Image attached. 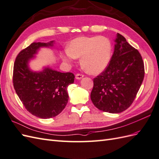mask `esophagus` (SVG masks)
<instances>
[{
	"instance_id": "34e87169",
	"label": "esophagus",
	"mask_w": 159,
	"mask_h": 159,
	"mask_svg": "<svg viewBox=\"0 0 159 159\" xmlns=\"http://www.w3.org/2000/svg\"><path fill=\"white\" fill-rule=\"evenodd\" d=\"M82 77H84V75L80 74V73H77V74H76V75H75V78L77 80H81Z\"/></svg>"
}]
</instances>
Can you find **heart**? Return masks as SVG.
Wrapping results in <instances>:
<instances>
[{"label": "heart", "instance_id": "1", "mask_svg": "<svg viewBox=\"0 0 159 159\" xmlns=\"http://www.w3.org/2000/svg\"><path fill=\"white\" fill-rule=\"evenodd\" d=\"M111 56V44L104 36H82L73 40L62 55L64 61L70 62L81 58V66L92 74L102 71L109 64Z\"/></svg>", "mask_w": 159, "mask_h": 159}]
</instances>
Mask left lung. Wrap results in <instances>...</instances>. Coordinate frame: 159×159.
<instances>
[{
	"mask_svg": "<svg viewBox=\"0 0 159 159\" xmlns=\"http://www.w3.org/2000/svg\"><path fill=\"white\" fill-rule=\"evenodd\" d=\"M113 55L105 70L94 78L90 98L100 111L119 113L131 106L144 77V65L137 49L117 33Z\"/></svg>",
	"mask_w": 159,
	"mask_h": 159,
	"instance_id": "1",
	"label": "left lung"
}]
</instances>
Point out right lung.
Here are the masks:
<instances>
[{"label": "right lung", "instance_id": "add662e5", "mask_svg": "<svg viewBox=\"0 0 159 159\" xmlns=\"http://www.w3.org/2000/svg\"><path fill=\"white\" fill-rule=\"evenodd\" d=\"M33 42L18 54L13 67V86L27 111L37 117L49 119L61 113L68 102L67 87L74 82L73 73H61L50 67L43 71H31L28 62L41 47L53 46Z\"/></svg>", "mask_w": 159, "mask_h": 159}]
</instances>
